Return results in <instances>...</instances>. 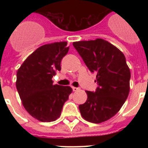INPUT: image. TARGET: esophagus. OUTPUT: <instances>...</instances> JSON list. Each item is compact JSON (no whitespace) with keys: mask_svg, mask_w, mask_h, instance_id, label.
<instances>
[{"mask_svg":"<svg viewBox=\"0 0 148 148\" xmlns=\"http://www.w3.org/2000/svg\"><path fill=\"white\" fill-rule=\"evenodd\" d=\"M72 88H73V91H78V90H80V88H79V87H72Z\"/></svg>","mask_w":148,"mask_h":148,"instance_id":"esophagus-1","label":"esophagus"}]
</instances>
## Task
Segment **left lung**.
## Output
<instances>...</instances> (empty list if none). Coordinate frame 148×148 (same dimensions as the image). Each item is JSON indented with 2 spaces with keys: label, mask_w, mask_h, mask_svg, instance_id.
Segmentation results:
<instances>
[{
  "label": "left lung",
  "mask_w": 148,
  "mask_h": 148,
  "mask_svg": "<svg viewBox=\"0 0 148 148\" xmlns=\"http://www.w3.org/2000/svg\"><path fill=\"white\" fill-rule=\"evenodd\" d=\"M73 47L91 73H95L98 87L86 91V102L79 105L82 116L92 123H101L118 113L130 91V72L125 55L107 40L73 42Z\"/></svg>",
  "instance_id": "8db88e82"
}]
</instances>
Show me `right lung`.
Listing matches in <instances>:
<instances>
[{
  "mask_svg": "<svg viewBox=\"0 0 148 148\" xmlns=\"http://www.w3.org/2000/svg\"><path fill=\"white\" fill-rule=\"evenodd\" d=\"M67 42H56L38 48L17 72L16 87L26 110L44 122L56 121L72 92L69 86L53 84L62 58L67 54Z\"/></svg>",
  "mask_w": 148,
  "mask_h": 148,
  "instance_id": "1",
  "label": "right lung"
}]
</instances>
